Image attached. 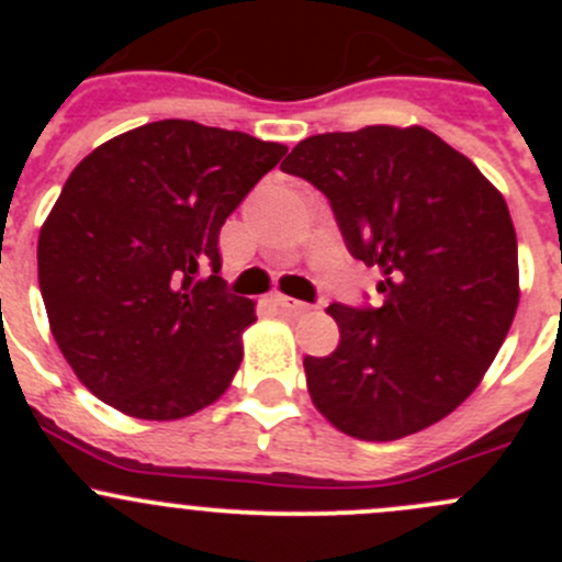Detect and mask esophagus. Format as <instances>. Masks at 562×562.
<instances>
[{
	"instance_id": "34e87169",
	"label": "esophagus",
	"mask_w": 562,
	"mask_h": 562,
	"mask_svg": "<svg viewBox=\"0 0 562 562\" xmlns=\"http://www.w3.org/2000/svg\"><path fill=\"white\" fill-rule=\"evenodd\" d=\"M271 302H274V307H280L282 313L296 315V313H307L310 310L307 302H296V299H291V296H274Z\"/></svg>"
}]
</instances>
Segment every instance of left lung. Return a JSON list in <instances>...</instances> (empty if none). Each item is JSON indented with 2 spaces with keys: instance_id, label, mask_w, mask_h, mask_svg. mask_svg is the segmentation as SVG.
Returning a JSON list of instances; mask_svg holds the SVG:
<instances>
[{
  "instance_id": "1",
  "label": "left lung",
  "mask_w": 562,
  "mask_h": 562,
  "mask_svg": "<svg viewBox=\"0 0 562 562\" xmlns=\"http://www.w3.org/2000/svg\"><path fill=\"white\" fill-rule=\"evenodd\" d=\"M282 171L328 198L348 252L381 271V307H328L339 345L304 359L315 407L359 440L432 427L473 394L517 313L506 201L424 127L310 135Z\"/></svg>"
}]
</instances>
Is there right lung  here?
Segmentation results:
<instances>
[{
    "label": "right lung",
    "instance_id": "right-lung-1",
    "mask_svg": "<svg viewBox=\"0 0 562 562\" xmlns=\"http://www.w3.org/2000/svg\"><path fill=\"white\" fill-rule=\"evenodd\" d=\"M285 151L162 119L78 162L40 231L37 277L56 345L98 400L173 422L228 389L255 304L217 277L220 228Z\"/></svg>",
    "mask_w": 562,
    "mask_h": 562
}]
</instances>
